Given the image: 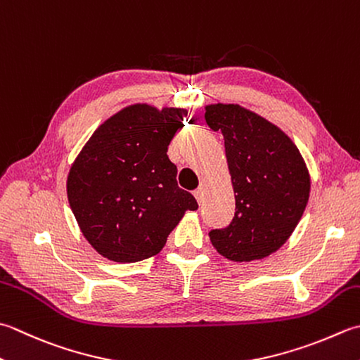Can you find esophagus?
Instances as JSON below:
<instances>
[{
  "mask_svg": "<svg viewBox=\"0 0 360 360\" xmlns=\"http://www.w3.org/2000/svg\"><path fill=\"white\" fill-rule=\"evenodd\" d=\"M204 190H206V187H204V186L201 184V186L193 192V196H195L196 201H198L200 204L204 201Z\"/></svg>",
  "mask_w": 360,
  "mask_h": 360,
  "instance_id": "34e87169",
  "label": "esophagus"
}]
</instances>
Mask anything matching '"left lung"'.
Masks as SVG:
<instances>
[{"instance_id":"left-lung-1","label":"left lung","mask_w":360,"mask_h":360,"mask_svg":"<svg viewBox=\"0 0 360 360\" xmlns=\"http://www.w3.org/2000/svg\"><path fill=\"white\" fill-rule=\"evenodd\" d=\"M206 123L224 139L236 196L226 228L209 232L215 250L234 262L279 250L304 212L311 178L298 148L278 126L237 104L206 105Z\"/></svg>"}]
</instances>
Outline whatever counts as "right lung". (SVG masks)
<instances>
[{"mask_svg":"<svg viewBox=\"0 0 360 360\" xmlns=\"http://www.w3.org/2000/svg\"><path fill=\"white\" fill-rule=\"evenodd\" d=\"M186 109L134 104L98 128L70 168L68 202L89 243L114 262L156 256L184 217L196 210L178 187L167 151Z\"/></svg>","mask_w":360,"mask_h":360,"instance_id":"right-lung-1","label":"right lung"}]
</instances>
